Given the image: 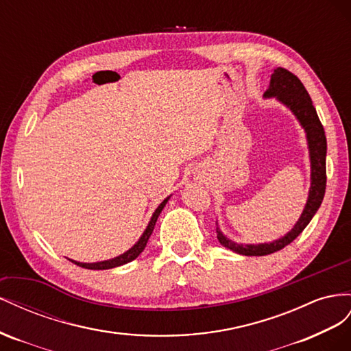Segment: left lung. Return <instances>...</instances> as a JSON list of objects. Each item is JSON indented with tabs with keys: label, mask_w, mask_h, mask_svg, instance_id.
Returning a JSON list of instances; mask_svg holds the SVG:
<instances>
[{
	"label": "left lung",
	"mask_w": 351,
	"mask_h": 351,
	"mask_svg": "<svg viewBox=\"0 0 351 351\" xmlns=\"http://www.w3.org/2000/svg\"><path fill=\"white\" fill-rule=\"evenodd\" d=\"M265 97H276L279 101L293 110V113L300 120L307 132V141L310 149V162H312V186L307 198V204L303 210V215L300 216L298 222L284 238L269 244L258 245H245L237 244L231 239H228L222 232L216 228L217 239L223 247L232 250V252L244 256H267L275 252H279L288 244H291L294 239L304 231L310 220L317 212V208L322 204V199L326 189V136L324 126L317 117L316 108L313 107L312 98L306 91L302 81L284 67H278L274 70L270 86L265 93Z\"/></svg>",
	"instance_id": "8db88e82"
}]
</instances>
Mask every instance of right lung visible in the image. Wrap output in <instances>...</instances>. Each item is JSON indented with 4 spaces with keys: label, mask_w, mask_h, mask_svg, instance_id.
<instances>
[{
    "label": "right lung",
    "mask_w": 351,
    "mask_h": 351,
    "mask_svg": "<svg viewBox=\"0 0 351 351\" xmlns=\"http://www.w3.org/2000/svg\"><path fill=\"white\" fill-rule=\"evenodd\" d=\"M167 199H169V197H167L166 199H163V203L156 208V212H154L152 220H149V223H148L147 229L144 231L143 237L139 238V241H138L131 250H129V252H126L125 254L119 256V257H114V258H112V260H106V262H99V263H79V262H73V260H70V262L77 265V266H81V267L93 269V270L112 269V267H117V266H122V265H126V263H129V262H132V260H135L139 254H141L143 250L145 248V245H147V243H148V238L152 237V234H153V229H154V225H156V222H157V217H158L160 213H162V210H163V207L166 206Z\"/></svg>",
    "instance_id": "right-lung-1"
}]
</instances>
